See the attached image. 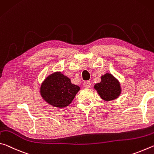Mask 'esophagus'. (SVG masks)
<instances>
[{
  "instance_id": "1",
  "label": "esophagus",
  "mask_w": 154,
  "mask_h": 154,
  "mask_svg": "<svg viewBox=\"0 0 154 154\" xmlns=\"http://www.w3.org/2000/svg\"><path fill=\"white\" fill-rule=\"evenodd\" d=\"M83 85H84V87L86 88H89L91 87V82L90 81H85L83 83Z\"/></svg>"
}]
</instances>
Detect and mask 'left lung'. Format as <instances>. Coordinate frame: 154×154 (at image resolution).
<instances>
[{"label": "left lung", "mask_w": 154, "mask_h": 154, "mask_svg": "<svg viewBox=\"0 0 154 154\" xmlns=\"http://www.w3.org/2000/svg\"><path fill=\"white\" fill-rule=\"evenodd\" d=\"M95 88L105 101L116 99L120 94V86L112 74H106L101 76V82L95 85Z\"/></svg>", "instance_id": "left-lung-1"}]
</instances>
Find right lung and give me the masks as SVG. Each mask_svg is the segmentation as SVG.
Returning a JSON list of instances; mask_svg holds the SVG:
<instances>
[{
    "instance_id": "1",
    "label": "right lung",
    "mask_w": 154,
    "mask_h": 154,
    "mask_svg": "<svg viewBox=\"0 0 154 154\" xmlns=\"http://www.w3.org/2000/svg\"><path fill=\"white\" fill-rule=\"evenodd\" d=\"M80 87L73 85L71 80L61 72L53 73L41 85L40 93L42 98L50 105L63 107L71 103Z\"/></svg>"
}]
</instances>
